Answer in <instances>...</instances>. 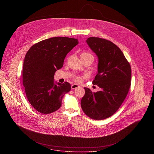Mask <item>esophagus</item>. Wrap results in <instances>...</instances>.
<instances>
[{"label":"esophagus","instance_id":"34e87169","mask_svg":"<svg viewBox=\"0 0 154 154\" xmlns=\"http://www.w3.org/2000/svg\"><path fill=\"white\" fill-rule=\"evenodd\" d=\"M79 86L78 85H77V84H73V85H72V86H71V88L72 89H76V88H79Z\"/></svg>","mask_w":154,"mask_h":154}]
</instances>
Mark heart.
I'll list each match as a JSON object with an SVG mask.
<instances>
[{
	"label": "heart",
	"instance_id": "obj_1",
	"mask_svg": "<svg viewBox=\"0 0 154 154\" xmlns=\"http://www.w3.org/2000/svg\"><path fill=\"white\" fill-rule=\"evenodd\" d=\"M81 58L82 61L91 60L92 62L94 60V55L87 51H84L81 53ZM73 79L76 82H81L82 81V77L81 76H76L73 78Z\"/></svg>",
	"mask_w": 154,
	"mask_h": 154
}]
</instances>
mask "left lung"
Instances as JSON below:
<instances>
[{
  "mask_svg": "<svg viewBox=\"0 0 154 154\" xmlns=\"http://www.w3.org/2000/svg\"><path fill=\"white\" fill-rule=\"evenodd\" d=\"M87 43L98 57V73L92 84L100 91L92 92L84 88L81 107L91 119L104 120L113 115L125 100L131 85V67L122 50L109 40L89 37Z\"/></svg>",
  "mask_w": 154,
  "mask_h": 154,
  "instance_id": "obj_1",
  "label": "left lung"
}]
</instances>
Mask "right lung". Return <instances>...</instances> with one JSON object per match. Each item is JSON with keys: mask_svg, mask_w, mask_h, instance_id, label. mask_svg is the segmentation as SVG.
Instances as JSON below:
<instances>
[{"mask_svg": "<svg viewBox=\"0 0 154 154\" xmlns=\"http://www.w3.org/2000/svg\"><path fill=\"white\" fill-rule=\"evenodd\" d=\"M78 39L56 37L34 44L27 51L23 65L22 81L31 105L42 114L59 109L62 98L71 89L70 84L54 83L55 72L61 69L67 54Z\"/></svg>", "mask_w": 154, "mask_h": 154, "instance_id": "1", "label": "right lung"}]
</instances>
